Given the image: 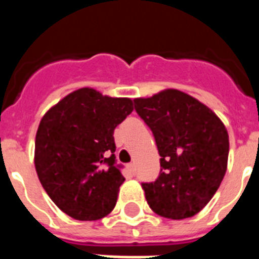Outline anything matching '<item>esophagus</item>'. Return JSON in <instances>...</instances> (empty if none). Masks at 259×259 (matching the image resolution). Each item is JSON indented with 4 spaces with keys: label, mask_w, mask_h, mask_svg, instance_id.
<instances>
[{
    "label": "esophagus",
    "mask_w": 259,
    "mask_h": 259,
    "mask_svg": "<svg viewBox=\"0 0 259 259\" xmlns=\"http://www.w3.org/2000/svg\"><path fill=\"white\" fill-rule=\"evenodd\" d=\"M127 168H129L130 172L133 173V175L136 173V164H134V162H130L129 165H127Z\"/></svg>",
    "instance_id": "esophagus-1"
}]
</instances>
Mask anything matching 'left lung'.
Here are the masks:
<instances>
[{"label": "left lung", "instance_id": "left-lung-1", "mask_svg": "<svg viewBox=\"0 0 259 259\" xmlns=\"http://www.w3.org/2000/svg\"><path fill=\"white\" fill-rule=\"evenodd\" d=\"M153 133L160 176L142 183L148 204L160 217L180 221L204 208L219 188L229 158L225 125L201 102L179 90L134 99Z\"/></svg>", "mask_w": 259, "mask_h": 259}]
</instances>
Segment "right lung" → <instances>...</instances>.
<instances>
[{"instance_id": "1", "label": "right lung", "mask_w": 259, "mask_h": 259, "mask_svg": "<svg viewBox=\"0 0 259 259\" xmlns=\"http://www.w3.org/2000/svg\"><path fill=\"white\" fill-rule=\"evenodd\" d=\"M133 111L129 98L79 89L38 125L34 166L55 204L76 221H97L115 207L125 181L115 160L114 129Z\"/></svg>"}]
</instances>
